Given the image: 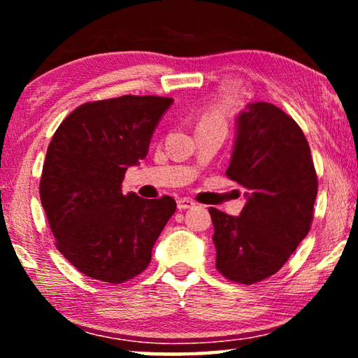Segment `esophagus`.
Returning <instances> with one entry per match:
<instances>
[{"mask_svg":"<svg viewBox=\"0 0 358 358\" xmlns=\"http://www.w3.org/2000/svg\"><path fill=\"white\" fill-rule=\"evenodd\" d=\"M194 205H196V202L191 201V199H187V197H181V199H178V201H177V207H178V210H187V208H192Z\"/></svg>","mask_w":358,"mask_h":358,"instance_id":"obj_1","label":"esophagus"}]
</instances>
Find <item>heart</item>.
Instances as JSON below:
<instances>
[{
    "label": "heart",
    "instance_id": "heart-1",
    "mask_svg": "<svg viewBox=\"0 0 358 358\" xmlns=\"http://www.w3.org/2000/svg\"><path fill=\"white\" fill-rule=\"evenodd\" d=\"M201 124H221V126H226V115H224V108L220 107V106L210 108V110L203 115Z\"/></svg>",
    "mask_w": 358,
    "mask_h": 358
}]
</instances>
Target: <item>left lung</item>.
<instances>
[{
  "label": "left lung",
  "instance_id": "obj_1",
  "mask_svg": "<svg viewBox=\"0 0 358 358\" xmlns=\"http://www.w3.org/2000/svg\"><path fill=\"white\" fill-rule=\"evenodd\" d=\"M226 175L246 189L240 216L210 208L216 268L254 284L275 275L310 232L317 196L311 150L300 126L268 102H251L235 118Z\"/></svg>",
  "mask_w": 358,
  "mask_h": 358
}]
</instances>
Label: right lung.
Returning <instances> with one entry per match:
<instances>
[{
    "mask_svg": "<svg viewBox=\"0 0 358 358\" xmlns=\"http://www.w3.org/2000/svg\"><path fill=\"white\" fill-rule=\"evenodd\" d=\"M173 99L121 96L87 102L59 124L47 148L41 202L57 248L78 271L120 284L147 268L177 210L172 197L121 192L124 173L148 155Z\"/></svg>",
    "mask_w": 358,
    "mask_h": 358,
    "instance_id": "right-lung-1",
    "label": "right lung"
}]
</instances>
